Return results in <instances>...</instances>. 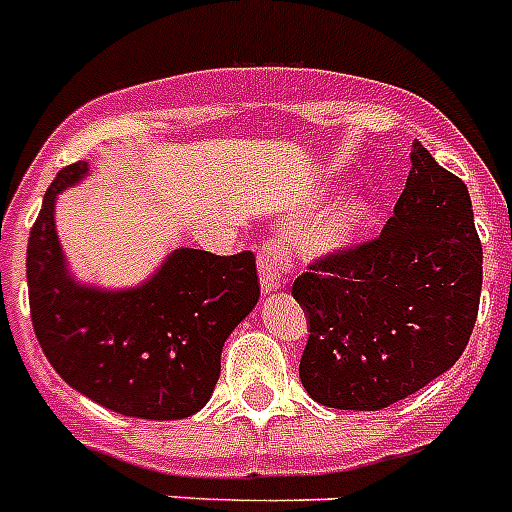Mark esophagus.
Segmentation results:
<instances>
[{"label": "esophagus", "mask_w": 512, "mask_h": 512, "mask_svg": "<svg viewBox=\"0 0 512 512\" xmlns=\"http://www.w3.org/2000/svg\"><path fill=\"white\" fill-rule=\"evenodd\" d=\"M257 265H260V284H263L265 292H276V289H281V284H286L289 276L294 273L292 255H289L286 244L278 242V239H268V242L260 247Z\"/></svg>", "instance_id": "34e87169"}]
</instances>
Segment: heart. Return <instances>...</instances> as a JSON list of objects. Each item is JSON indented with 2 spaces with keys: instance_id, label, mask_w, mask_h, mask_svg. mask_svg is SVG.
Returning <instances> with one entry per match:
<instances>
[{
  "instance_id": "heart-1",
  "label": "heart",
  "mask_w": 512,
  "mask_h": 512,
  "mask_svg": "<svg viewBox=\"0 0 512 512\" xmlns=\"http://www.w3.org/2000/svg\"><path fill=\"white\" fill-rule=\"evenodd\" d=\"M363 223H365V207L357 205V202H350V205H344L342 210H336L334 215H328L321 226L315 228L313 244L318 249L339 247V244L350 242L352 236L363 228Z\"/></svg>"
}]
</instances>
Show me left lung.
<instances>
[{
  "mask_svg": "<svg viewBox=\"0 0 512 512\" xmlns=\"http://www.w3.org/2000/svg\"><path fill=\"white\" fill-rule=\"evenodd\" d=\"M384 231L326 252L292 292L310 334L299 378L315 402L381 410L442 376L479 315L481 239L468 186L415 144Z\"/></svg>",
  "mask_w": 512,
  "mask_h": 512,
  "instance_id": "obj_1",
  "label": "left lung"
}]
</instances>
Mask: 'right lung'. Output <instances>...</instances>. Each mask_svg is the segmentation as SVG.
Segmentation results:
<instances>
[{
  "mask_svg": "<svg viewBox=\"0 0 512 512\" xmlns=\"http://www.w3.org/2000/svg\"><path fill=\"white\" fill-rule=\"evenodd\" d=\"M86 173L62 168L44 194L28 239V299L41 350L89 400L120 415L178 421L205 407L228 334L260 297L255 255L178 249L131 292L70 281L54 234V197Z\"/></svg>",
  "mask_w": 512,
  "mask_h": 512,
  "instance_id": "1",
  "label": "right lung"
}]
</instances>
